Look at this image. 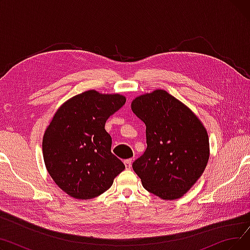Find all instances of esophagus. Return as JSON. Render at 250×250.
I'll list each match as a JSON object with an SVG mask.
<instances>
[{
	"label": "esophagus",
	"mask_w": 250,
	"mask_h": 250,
	"mask_svg": "<svg viewBox=\"0 0 250 250\" xmlns=\"http://www.w3.org/2000/svg\"><path fill=\"white\" fill-rule=\"evenodd\" d=\"M124 163H125V166L126 169H130V168H132L133 160H132V159H126V160L124 161Z\"/></svg>",
	"instance_id": "obj_1"
}]
</instances>
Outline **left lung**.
I'll return each mask as SVG.
<instances>
[{"label":"left lung","mask_w":250,"mask_h":250,"mask_svg":"<svg viewBox=\"0 0 250 250\" xmlns=\"http://www.w3.org/2000/svg\"><path fill=\"white\" fill-rule=\"evenodd\" d=\"M133 112L146 125L147 149L133 163L142 185L162 200L187 193L209 157L207 129L185 103L163 89L136 97Z\"/></svg>","instance_id":"obj_1"}]
</instances>
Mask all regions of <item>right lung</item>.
Segmentation results:
<instances>
[{"label": "right lung", "instance_id": "add662e5", "mask_svg": "<svg viewBox=\"0 0 250 250\" xmlns=\"http://www.w3.org/2000/svg\"><path fill=\"white\" fill-rule=\"evenodd\" d=\"M122 94L87 90L62 103L46 127L42 154L56 185L74 199L106 191L125 168L111 153L107 118L125 103Z\"/></svg>", "mask_w": 250, "mask_h": 250}]
</instances>
